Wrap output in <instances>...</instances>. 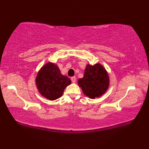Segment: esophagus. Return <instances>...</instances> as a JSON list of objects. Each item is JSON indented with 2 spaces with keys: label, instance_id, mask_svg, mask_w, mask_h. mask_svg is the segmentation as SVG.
<instances>
[{
  "label": "esophagus",
  "instance_id": "34e87169",
  "mask_svg": "<svg viewBox=\"0 0 149 149\" xmlns=\"http://www.w3.org/2000/svg\"><path fill=\"white\" fill-rule=\"evenodd\" d=\"M71 81L73 83H75V81H76V78H75V77H72L71 78Z\"/></svg>",
  "mask_w": 149,
  "mask_h": 149
}]
</instances>
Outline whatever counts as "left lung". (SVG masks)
<instances>
[{
	"instance_id": "obj_1",
	"label": "left lung",
	"mask_w": 149,
	"mask_h": 149,
	"mask_svg": "<svg viewBox=\"0 0 149 149\" xmlns=\"http://www.w3.org/2000/svg\"><path fill=\"white\" fill-rule=\"evenodd\" d=\"M78 84L85 95L95 99L102 96L108 89L109 75L99 63L94 65L88 64L85 68L84 77L78 80Z\"/></svg>"
}]
</instances>
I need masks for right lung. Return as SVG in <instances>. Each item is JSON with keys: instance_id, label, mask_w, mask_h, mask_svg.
<instances>
[{"instance_id": "obj_1", "label": "right lung", "mask_w": 149, "mask_h": 149, "mask_svg": "<svg viewBox=\"0 0 149 149\" xmlns=\"http://www.w3.org/2000/svg\"><path fill=\"white\" fill-rule=\"evenodd\" d=\"M70 84L71 80L61 74L58 66L50 62L42 66L36 78V87L39 92L50 100L61 97L65 88Z\"/></svg>"}]
</instances>
